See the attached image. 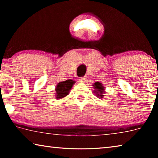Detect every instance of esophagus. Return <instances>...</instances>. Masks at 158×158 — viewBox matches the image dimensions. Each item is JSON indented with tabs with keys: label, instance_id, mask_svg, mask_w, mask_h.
<instances>
[{
	"label": "esophagus",
	"instance_id": "obj_1",
	"mask_svg": "<svg viewBox=\"0 0 158 158\" xmlns=\"http://www.w3.org/2000/svg\"><path fill=\"white\" fill-rule=\"evenodd\" d=\"M79 81L81 83H85V81H86V78H85V77H81L79 79Z\"/></svg>",
	"mask_w": 158,
	"mask_h": 158
}]
</instances>
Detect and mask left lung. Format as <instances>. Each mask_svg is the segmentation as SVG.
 Returning <instances> with one entry per match:
<instances>
[{
    "mask_svg": "<svg viewBox=\"0 0 158 158\" xmlns=\"http://www.w3.org/2000/svg\"><path fill=\"white\" fill-rule=\"evenodd\" d=\"M93 88H94V90H93V93H95V95L97 96L98 98H102L104 94H105V87L103 86L102 84L100 82H95L94 84L93 85Z\"/></svg>",
    "mask_w": 158,
    "mask_h": 158,
    "instance_id": "8db88e82",
    "label": "left lung"
}]
</instances>
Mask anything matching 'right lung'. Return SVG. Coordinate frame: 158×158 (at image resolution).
Masks as SVG:
<instances>
[{"instance_id":"1","label":"right lung","mask_w":158,"mask_h":158,"mask_svg":"<svg viewBox=\"0 0 158 158\" xmlns=\"http://www.w3.org/2000/svg\"><path fill=\"white\" fill-rule=\"evenodd\" d=\"M75 81L71 79L58 83L55 89L56 99H61L68 95Z\"/></svg>"}]
</instances>
